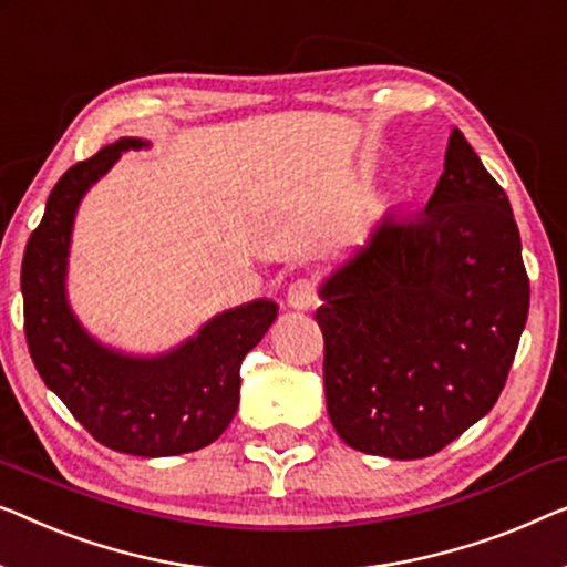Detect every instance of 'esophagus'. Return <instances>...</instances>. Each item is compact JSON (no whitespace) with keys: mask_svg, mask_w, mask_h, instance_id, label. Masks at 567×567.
Returning <instances> with one entry per match:
<instances>
[{"mask_svg":"<svg viewBox=\"0 0 567 567\" xmlns=\"http://www.w3.org/2000/svg\"><path fill=\"white\" fill-rule=\"evenodd\" d=\"M319 301V286L311 278H297L289 286V303L293 309H309Z\"/></svg>","mask_w":567,"mask_h":567,"instance_id":"1","label":"esophagus"}]
</instances>
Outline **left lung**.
Listing matches in <instances>:
<instances>
[{
    "label": "left lung",
    "mask_w": 567,
    "mask_h": 567,
    "mask_svg": "<svg viewBox=\"0 0 567 567\" xmlns=\"http://www.w3.org/2000/svg\"><path fill=\"white\" fill-rule=\"evenodd\" d=\"M324 396L368 455L440 453L502 396L529 315L506 192L461 130L420 217H383L322 286Z\"/></svg>",
    "instance_id": "1"
}]
</instances>
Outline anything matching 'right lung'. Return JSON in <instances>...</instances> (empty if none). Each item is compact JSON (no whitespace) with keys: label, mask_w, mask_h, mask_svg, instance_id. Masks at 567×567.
Returning a JSON list of instances; mask_svg holds the SVG:
<instances>
[{"label":"right lung","mask_w":567,"mask_h":567,"mask_svg":"<svg viewBox=\"0 0 567 567\" xmlns=\"http://www.w3.org/2000/svg\"><path fill=\"white\" fill-rule=\"evenodd\" d=\"M122 137L79 161L48 196L22 258L24 340L40 379L96 442L117 453L166 457L215 442L240 404V365L276 319L274 301L225 311L168 355L127 358L96 344L65 303L63 276L81 196L127 147Z\"/></svg>","instance_id":"obj_1"}]
</instances>
